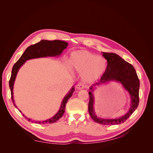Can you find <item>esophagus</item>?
Returning a JSON list of instances; mask_svg holds the SVG:
<instances>
[{
  "label": "esophagus",
  "mask_w": 153,
  "mask_h": 153,
  "mask_svg": "<svg viewBox=\"0 0 153 153\" xmlns=\"http://www.w3.org/2000/svg\"><path fill=\"white\" fill-rule=\"evenodd\" d=\"M76 88L77 89H82L84 88V85H83L82 84L79 83V84H77V85H76Z\"/></svg>",
  "instance_id": "34e87169"
}]
</instances>
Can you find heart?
<instances>
[{"instance_id":"obj_1","label":"heart","mask_w":153,"mask_h":153,"mask_svg":"<svg viewBox=\"0 0 153 153\" xmlns=\"http://www.w3.org/2000/svg\"><path fill=\"white\" fill-rule=\"evenodd\" d=\"M69 64L71 69L82 74V80L87 83L99 79L105 74L107 66L105 58L87 51L74 52L70 56Z\"/></svg>"}]
</instances>
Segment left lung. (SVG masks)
<instances>
[{"label":"left lung","instance_id":"1","mask_svg":"<svg viewBox=\"0 0 153 153\" xmlns=\"http://www.w3.org/2000/svg\"><path fill=\"white\" fill-rule=\"evenodd\" d=\"M103 57L107 60V67L105 74L98 83L90 87L89 113L91 118L97 123L102 125H116L124 122L137 108L139 101V79L134 66L120 57L119 55L111 53H102ZM112 80L120 82L128 91L131 97V106L125 115L118 119H106L97 117L94 110L93 92L96 86L102 85Z\"/></svg>","mask_w":153,"mask_h":153}]
</instances>
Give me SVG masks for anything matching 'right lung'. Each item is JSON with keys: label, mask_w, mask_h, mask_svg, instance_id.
I'll use <instances>...</instances> for the list:
<instances>
[{"label": "right lung", "mask_w": 153, "mask_h": 153, "mask_svg": "<svg viewBox=\"0 0 153 153\" xmlns=\"http://www.w3.org/2000/svg\"><path fill=\"white\" fill-rule=\"evenodd\" d=\"M68 45V44L67 42L64 41L41 40L40 42H39V43L33 45H31V46L28 47L26 48V50H25L24 53H23L22 56L19 58V59L14 64V66H13L12 70L11 77L9 81V87L11 91V98L12 102L14 104L15 107L17 108L14 100V96H13V89H14V85L16 76H17V74L18 72L19 68L22 66V65H24V64L27 60L33 59V58L60 56V55L62 53V52L65 48H67ZM74 89V86H73L71 87V89L69 91V92L68 93L67 95H66V96L64 97L62 101L60 108L58 110L57 113L54 116L52 117L51 118L48 119L47 120H43V121H35V120L33 121V120H31V119L27 118V117L25 116L24 114H23V116H24L28 121H31V122H34L35 123H40V124L41 123L45 124V123H51L56 122L57 120H59L61 117L63 116L65 111V108H66V103L68 99L72 96ZM19 112H21L20 110H19Z\"/></svg>", "instance_id": "right-lung-1"}]
</instances>
